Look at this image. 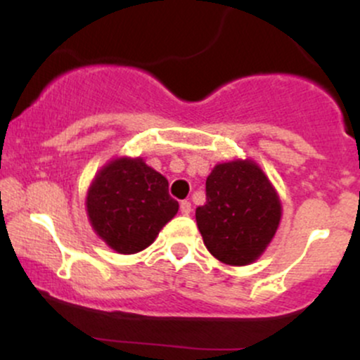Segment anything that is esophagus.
I'll return each instance as SVG.
<instances>
[{"instance_id":"34e87169","label":"esophagus","mask_w":360,"mask_h":360,"mask_svg":"<svg viewBox=\"0 0 360 360\" xmlns=\"http://www.w3.org/2000/svg\"><path fill=\"white\" fill-rule=\"evenodd\" d=\"M179 212L183 213V214H189V213H191V203H189L188 200L181 201V203H179Z\"/></svg>"}]
</instances>
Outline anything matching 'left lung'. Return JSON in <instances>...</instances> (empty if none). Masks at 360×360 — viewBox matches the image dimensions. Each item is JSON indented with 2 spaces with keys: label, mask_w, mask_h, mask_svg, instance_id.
<instances>
[{
  "label": "left lung",
  "mask_w": 360,
  "mask_h": 360,
  "mask_svg": "<svg viewBox=\"0 0 360 360\" xmlns=\"http://www.w3.org/2000/svg\"><path fill=\"white\" fill-rule=\"evenodd\" d=\"M281 220L279 198L252 160L214 166L206 179V205L196 223L212 254L230 266L254 262L272 240Z\"/></svg>",
  "instance_id": "left-lung-1"
}]
</instances>
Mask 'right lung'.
Here are the masks:
<instances>
[{"instance_id": "add662e5", "label": "right lung", "mask_w": 360, "mask_h": 360, "mask_svg": "<svg viewBox=\"0 0 360 360\" xmlns=\"http://www.w3.org/2000/svg\"><path fill=\"white\" fill-rule=\"evenodd\" d=\"M93 229L111 249L135 254L150 245L179 210L162 174L142 159H117L100 171L86 198Z\"/></svg>"}]
</instances>
